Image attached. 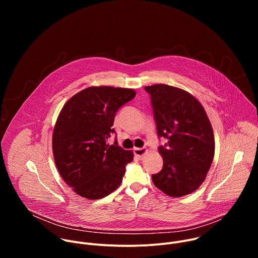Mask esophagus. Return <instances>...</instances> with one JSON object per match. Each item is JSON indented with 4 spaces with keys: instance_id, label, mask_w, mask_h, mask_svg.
<instances>
[{
    "instance_id": "obj_1",
    "label": "esophagus",
    "mask_w": 258,
    "mask_h": 258,
    "mask_svg": "<svg viewBox=\"0 0 258 258\" xmlns=\"http://www.w3.org/2000/svg\"><path fill=\"white\" fill-rule=\"evenodd\" d=\"M146 153H147V150L145 148H136L134 150V154L138 159H142Z\"/></svg>"
}]
</instances>
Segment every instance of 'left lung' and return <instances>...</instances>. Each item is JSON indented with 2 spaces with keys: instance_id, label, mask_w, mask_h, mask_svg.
<instances>
[{
  "instance_id": "1",
  "label": "left lung",
  "mask_w": 258,
  "mask_h": 258,
  "mask_svg": "<svg viewBox=\"0 0 258 258\" xmlns=\"http://www.w3.org/2000/svg\"><path fill=\"white\" fill-rule=\"evenodd\" d=\"M150 94L163 167L152 174L154 185L170 197L196 191L204 181L214 156V136L201 103L190 93L168 85L145 87Z\"/></svg>"
}]
</instances>
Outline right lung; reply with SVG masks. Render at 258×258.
Segmentation results:
<instances>
[{"mask_svg": "<svg viewBox=\"0 0 258 258\" xmlns=\"http://www.w3.org/2000/svg\"><path fill=\"white\" fill-rule=\"evenodd\" d=\"M135 96L132 89L90 87L63 106L53 132V155L60 175L78 195L96 200L119 187L134 154L107 140L115 133L117 110Z\"/></svg>", "mask_w": 258, "mask_h": 258, "instance_id": "1", "label": "right lung"}]
</instances>
